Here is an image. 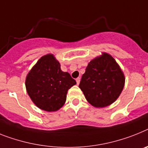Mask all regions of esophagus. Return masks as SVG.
<instances>
[{
  "label": "esophagus",
  "instance_id": "obj_1",
  "mask_svg": "<svg viewBox=\"0 0 148 148\" xmlns=\"http://www.w3.org/2000/svg\"><path fill=\"white\" fill-rule=\"evenodd\" d=\"M76 81H77V84H80V77H77L76 79Z\"/></svg>",
  "mask_w": 148,
  "mask_h": 148
}]
</instances>
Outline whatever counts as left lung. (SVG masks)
Instances as JSON below:
<instances>
[{
    "mask_svg": "<svg viewBox=\"0 0 148 148\" xmlns=\"http://www.w3.org/2000/svg\"><path fill=\"white\" fill-rule=\"evenodd\" d=\"M124 84V74L116 61L103 53L88 64L79 87L92 106L104 108L116 101Z\"/></svg>",
    "mask_w": 148,
    "mask_h": 148,
    "instance_id": "8db88e82",
    "label": "left lung"
}]
</instances>
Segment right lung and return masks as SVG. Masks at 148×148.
<instances>
[{
	"mask_svg": "<svg viewBox=\"0 0 148 148\" xmlns=\"http://www.w3.org/2000/svg\"><path fill=\"white\" fill-rule=\"evenodd\" d=\"M76 81L68 72L61 70L55 57H41L27 75L25 86L32 101L46 111H56L66 101L68 90Z\"/></svg>",
	"mask_w": 148,
	"mask_h": 148,
	"instance_id": "right-lung-1",
	"label": "right lung"
}]
</instances>
